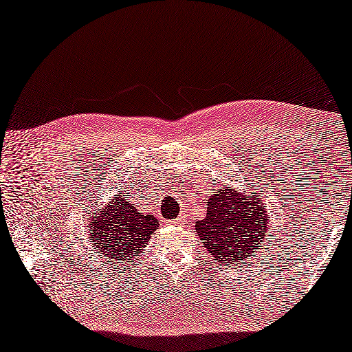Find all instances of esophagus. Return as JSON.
Returning <instances> with one entry per match:
<instances>
[{
  "mask_svg": "<svg viewBox=\"0 0 352 352\" xmlns=\"http://www.w3.org/2000/svg\"><path fill=\"white\" fill-rule=\"evenodd\" d=\"M171 225H175V226H184V225H186V217H184V215H181V217L171 220Z\"/></svg>",
  "mask_w": 352,
  "mask_h": 352,
  "instance_id": "1",
  "label": "esophagus"
}]
</instances>
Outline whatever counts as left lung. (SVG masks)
I'll list each match as a JSON object with an SVG mask.
<instances>
[{
  "label": "left lung",
  "mask_w": 352,
  "mask_h": 352,
  "mask_svg": "<svg viewBox=\"0 0 352 352\" xmlns=\"http://www.w3.org/2000/svg\"><path fill=\"white\" fill-rule=\"evenodd\" d=\"M252 190L258 188H248L244 193L231 186L214 187L206 217L195 223L204 248L217 263L247 261L267 239V206L259 193L248 195Z\"/></svg>",
  "instance_id": "1"
}]
</instances>
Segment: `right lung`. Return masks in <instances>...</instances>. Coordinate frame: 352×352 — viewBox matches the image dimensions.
Here are the masks:
<instances>
[{"instance_id":"add662e5","label":"right lung","mask_w":352,"mask_h":352,"mask_svg":"<svg viewBox=\"0 0 352 352\" xmlns=\"http://www.w3.org/2000/svg\"><path fill=\"white\" fill-rule=\"evenodd\" d=\"M88 220L91 247H96L100 256L116 266L129 258L138 256L149 237L159 230V221L154 215L138 212L121 193L113 195L99 210H89Z\"/></svg>"}]
</instances>
